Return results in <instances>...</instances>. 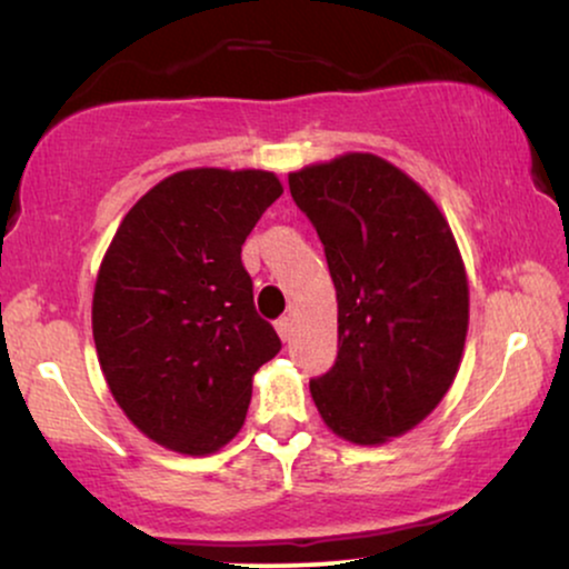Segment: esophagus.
<instances>
[{"label": "esophagus", "mask_w": 569, "mask_h": 569, "mask_svg": "<svg viewBox=\"0 0 569 569\" xmlns=\"http://www.w3.org/2000/svg\"><path fill=\"white\" fill-rule=\"evenodd\" d=\"M276 330H278L280 341H289V338H291V320L289 318L276 320Z\"/></svg>", "instance_id": "obj_1"}]
</instances>
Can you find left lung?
Instances as JSON below:
<instances>
[{"label":"left lung","instance_id":"1","mask_svg":"<svg viewBox=\"0 0 569 569\" xmlns=\"http://www.w3.org/2000/svg\"><path fill=\"white\" fill-rule=\"evenodd\" d=\"M338 299V357L309 380L336 436L383 443L438 407L462 359L470 291L449 222L407 172L343 154L291 172Z\"/></svg>","mask_w":569,"mask_h":569}]
</instances>
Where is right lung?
I'll use <instances>...</instances> for the list:
<instances>
[{
    "label": "right lung",
    "instance_id": "right-lung-1",
    "mask_svg": "<svg viewBox=\"0 0 569 569\" xmlns=\"http://www.w3.org/2000/svg\"><path fill=\"white\" fill-rule=\"evenodd\" d=\"M283 193L264 170H181L120 222L93 286L99 365L128 420L191 457L239 433L251 378L280 351L241 247Z\"/></svg>",
    "mask_w": 569,
    "mask_h": 569
}]
</instances>
